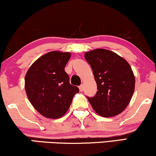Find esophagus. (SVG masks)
<instances>
[{
  "label": "esophagus",
  "instance_id": "1",
  "mask_svg": "<svg viewBox=\"0 0 156 156\" xmlns=\"http://www.w3.org/2000/svg\"><path fill=\"white\" fill-rule=\"evenodd\" d=\"M79 89H80V92H82V91L83 90V84L80 86V87H79Z\"/></svg>",
  "mask_w": 156,
  "mask_h": 156
}]
</instances>
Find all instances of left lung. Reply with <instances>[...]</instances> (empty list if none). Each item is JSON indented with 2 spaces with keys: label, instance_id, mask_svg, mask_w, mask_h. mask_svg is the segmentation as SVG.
Segmentation results:
<instances>
[{
  "label": "left lung",
  "instance_id": "obj_1",
  "mask_svg": "<svg viewBox=\"0 0 156 156\" xmlns=\"http://www.w3.org/2000/svg\"><path fill=\"white\" fill-rule=\"evenodd\" d=\"M85 58L92 67L98 90L94 97H87L89 102L99 115H118L129 104L135 88V77L130 64L105 49L87 52Z\"/></svg>",
  "mask_w": 156,
  "mask_h": 156
}]
</instances>
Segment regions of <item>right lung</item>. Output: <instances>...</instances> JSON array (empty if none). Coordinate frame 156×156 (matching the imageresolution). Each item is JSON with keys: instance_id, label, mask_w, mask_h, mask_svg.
Wrapping results in <instances>:
<instances>
[{"instance_id": "obj_1", "label": "right lung", "mask_w": 156, "mask_h": 156, "mask_svg": "<svg viewBox=\"0 0 156 156\" xmlns=\"http://www.w3.org/2000/svg\"><path fill=\"white\" fill-rule=\"evenodd\" d=\"M69 53L52 51L39 58L25 77L27 97L42 116L58 119L67 112L79 89L69 83L64 67Z\"/></svg>"}]
</instances>
